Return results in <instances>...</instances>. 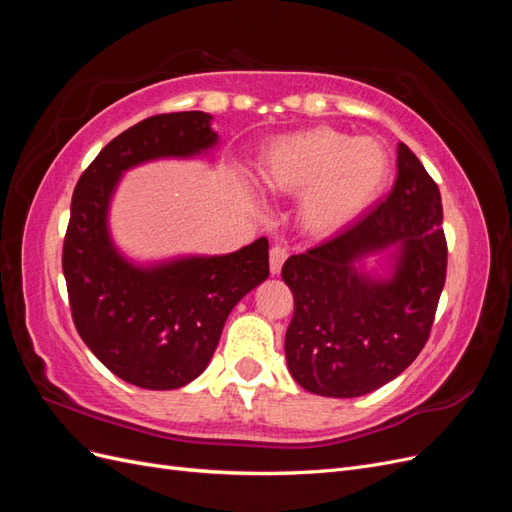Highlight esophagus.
Here are the masks:
<instances>
[{"instance_id": "1", "label": "esophagus", "mask_w": 512, "mask_h": 512, "mask_svg": "<svg viewBox=\"0 0 512 512\" xmlns=\"http://www.w3.org/2000/svg\"><path fill=\"white\" fill-rule=\"evenodd\" d=\"M286 258H288L286 247H282V245H273L271 247V252H269V269H271L273 275H277V273L282 271V265H284Z\"/></svg>"}]
</instances>
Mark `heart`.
Instances as JSON below:
<instances>
[{
	"label": "heart",
	"mask_w": 512,
	"mask_h": 512,
	"mask_svg": "<svg viewBox=\"0 0 512 512\" xmlns=\"http://www.w3.org/2000/svg\"><path fill=\"white\" fill-rule=\"evenodd\" d=\"M258 175L273 194L301 196V226L329 237L380 198L391 179V158L374 138L312 128L273 141L262 153Z\"/></svg>",
	"instance_id": "b5f03b06"
}]
</instances>
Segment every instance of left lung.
Listing matches in <instances>:
<instances>
[{
	"instance_id": "left-lung-1",
	"label": "left lung",
	"mask_w": 512,
	"mask_h": 512,
	"mask_svg": "<svg viewBox=\"0 0 512 512\" xmlns=\"http://www.w3.org/2000/svg\"><path fill=\"white\" fill-rule=\"evenodd\" d=\"M395 244L389 283L355 273L356 259ZM446 256L438 183L399 143L397 181L384 203L284 262L294 297L284 344L292 378L324 397H359L397 378L427 344Z\"/></svg>"
}]
</instances>
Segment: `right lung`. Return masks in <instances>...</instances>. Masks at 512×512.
I'll return each instance as SVG.
<instances>
[{
    "mask_svg": "<svg viewBox=\"0 0 512 512\" xmlns=\"http://www.w3.org/2000/svg\"><path fill=\"white\" fill-rule=\"evenodd\" d=\"M200 111L153 115L121 132L76 183L61 252L74 327L115 376L168 391L205 371L230 309L269 275V243L141 269L108 239L106 209L123 170L153 158L194 156L218 141Z\"/></svg>",
    "mask_w": 512,
    "mask_h": 512,
    "instance_id": "obj_1",
    "label": "right lung"
}]
</instances>
